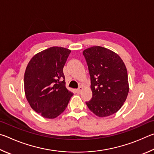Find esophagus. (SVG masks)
Listing matches in <instances>:
<instances>
[{
  "mask_svg": "<svg viewBox=\"0 0 154 154\" xmlns=\"http://www.w3.org/2000/svg\"><path fill=\"white\" fill-rule=\"evenodd\" d=\"M83 90V88L82 87H80L78 89H76V93H80L82 92V91Z\"/></svg>",
  "mask_w": 154,
  "mask_h": 154,
  "instance_id": "1",
  "label": "esophagus"
}]
</instances>
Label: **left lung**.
<instances>
[{"label": "left lung", "mask_w": 154, "mask_h": 154, "mask_svg": "<svg viewBox=\"0 0 154 154\" xmlns=\"http://www.w3.org/2000/svg\"><path fill=\"white\" fill-rule=\"evenodd\" d=\"M91 76L93 97L86 102L99 117L116 113L129 92L127 69L120 57L108 48L94 46L83 51Z\"/></svg>", "instance_id": "obj_1"}]
</instances>
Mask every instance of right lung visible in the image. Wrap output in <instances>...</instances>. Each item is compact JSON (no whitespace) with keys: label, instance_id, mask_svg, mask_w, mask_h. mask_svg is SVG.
<instances>
[{"label":"right lung","instance_id":"1","mask_svg":"<svg viewBox=\"0 0 154 154\" xmlns=\"http://www.w3.org/2000/svg\"><path fill=\"white\" fill-rule=\"evenodd\" d=\"M70 52L63 47H50L34 55L26 67V97L32 108L43 118L57 117L66 109L73 95L66 87L63 72Z\"/></svg>","mask_w":154,"mask_h":154}]
</instances>
